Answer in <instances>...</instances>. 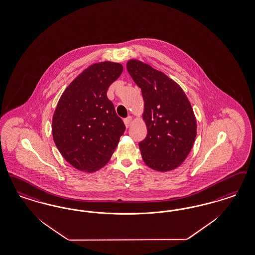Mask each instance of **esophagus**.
Returning a JSON list of instances; mask_svg holds the SVG:
<instances>
[{"label":"esophagus","mask_w":255,"mask_h":255,"mask_svg":"<svg viewBox=\"0 0 255 255\" xmlns=\"http://www.w3.org/2000/svg\"><path fill=\"white\" fill-rule=\"evenodd\" d=\"M124 124H125V126L128 128L129 126H130V124H131V123H132V117H128V118H126V119H124Z\"/></svg>","instance_id":"obj_1"}]
</instances>
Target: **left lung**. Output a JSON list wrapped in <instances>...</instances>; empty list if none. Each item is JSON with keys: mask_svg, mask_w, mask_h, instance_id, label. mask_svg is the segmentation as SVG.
I'll list each match as a JSON object with an SVG mask.
<instances>
[{"mask_svg": "<svg viewBox=\"0 0 255 255\" xmlns=\"http://www.w3.org/2000/svg\"><path fill=\"white\" fill-rule=\"evenodd\" d=\"M127 70L144 100L148 133L138 143L143 160L155 171L173 170L186 159L196 136L192 105L176 82L149 64L130 60Z\"/></svg>", "mask_w": 255, "mask_h": 255, "instance_id": "8db88e82", "label": "left lung"}]
</instances>
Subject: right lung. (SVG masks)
I'll use <instances>...</instances> for the list:
<instances>
[{"label": "right lung", "mask_w": 255, "mask_h": 255, "mask_svg": "<svg viewBox=\"0 0 255 255\" xmlns=\"http://www.w3.org/2000/svg\"><path fill=\"white\" fill-rule=\"evenodd\" d=\"M121 63H95L61 95L52 121L53 139L64 159L85 172L100 170L111 158L125 131L107 90L123 73Z\"/></svg>", "instance_id": "obj_1"}]
</instances>
